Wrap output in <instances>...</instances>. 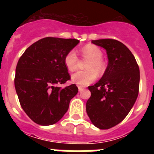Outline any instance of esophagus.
<instances>
[{
    "mask_svg": "<svg viewBox=\"0 0 154 154\" xmlns=\"http://www.w3.org/2000/svg\"><path fill=\"white\" fill-rule=\"evenodd\" d=\"M85 89V88H83V87L82 86H78V90H79V92H82L83 91V90H84Z\"/></svg>",
    "mask_w": 154,
    "mask_h": 154,
    "instance_id": "esophagus-1",
    "label": "esophagus"
}]
</instances>
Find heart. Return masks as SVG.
I'll return each mask as SVG.
<instances>
[{
	"instance_id": "b5f03b06",
	"label": "heart",
	"mask_w": 154,
	"mask_h": 154,
	"mask_svg": "<svg viewBox=\"0 0 154 154\" xmlns=\"http://www.w3.org/2000/svg\"><path fill=\"white\" fill-rule=\"evenodd\" d=\"M81 53L83 57L88 59L89 62L86 66L87 71H78L72 75V82L82 86L88 85L97 78V73L100 76L105 71V63L102 60L103 53L98 47L92 44H88L82 47ZM64 62L70 72H73L77 69L79 59L75 50H70L65 55Z\"/></svg>"
}]
</instances>
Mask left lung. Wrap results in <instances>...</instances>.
Here are the masks:
<instances>
[{
  "label": "left lung",
  "instance_id": "1",
  "mask_svg": "<svg viewBox=\"0 0 154 154\" xmlns=\"http://www.w3.org/2000/svg\"><path fill=\"white\" fill-rule=\"evenodd\" d=\"M92 43L106 50L108 66L101 80L89 86L91 97L86 112L92 123L101 129L117 125L126 117L139 92L140 70L131 51L114 39H100Z\"/></svg>",
  "mask_w": 154,
  "mask_h": 154
}]
</instances>
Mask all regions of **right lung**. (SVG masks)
Listing matches in <instances>:
<instances>
[{"mask_svg":"<svg viewBox=\"0 0 154 154\" xmlns=\"http://www.w3.org/2000/svg\"><path fill=\"white\" fill-rule=\"evenodd\" d=\"M79 41L45 37L30 45L18 60L14 85L20 106L41 125L60 121L67 112L78 88L60 85L70 80L64 58Z\"/></svg>","mask_w":154,"mask_h":154,"instance_id":"obj_1","label":"right lung"}]
</instances>
